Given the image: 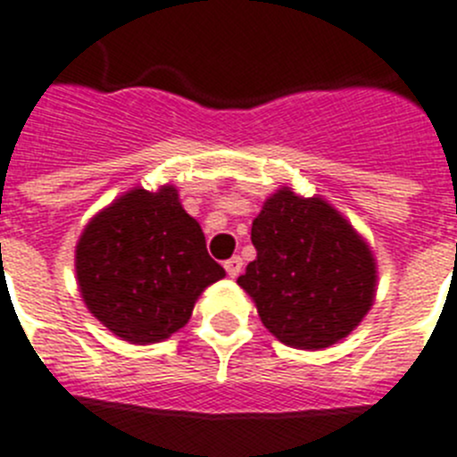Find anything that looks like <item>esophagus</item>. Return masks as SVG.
I'll return each mask as SVG.
<instances>
[{"mask_svg": "<svg viewBox=\"0 0 457 457\" xmlns=\"http://www.w3.org/2000/svg\"><path fill=\"white\" fill-rule=\"evenodd\" d=\"M241 267H244V260H241L239 255L229 257V260L225 262V271H228L229 278H237V276H239Z\"/></svg>", "mask_w": 457, "mask_h": 457, "instance_id": "obj_1", "label": "esophagus"}]
</instances>
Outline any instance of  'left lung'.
<instances>
[{"mask_svg": "<svg viewBox=\"0 0 457 457\" xmlns=\"http://www.w3.org/2000/svg\"><path fill=\"white\" fill-rule=\"evenodd\" d=\"M257 257L237 283L280 343L322 349L370 311L375 260L352 225L322 197L278 190L253 220Z\"/></svg>", "mask_w": 457, "mask_h": 457, "instance_id": "8db88e82", "label": "left lung"}]
</instances>
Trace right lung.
Wrapping results in <instances>:
<instances>
[{
    "mask_svg": "<svg viewBox=\"0 0 457 457\" xmlns=\"http://www.w3.org/2000/svg\"><path fill=\"white\" fill-rule=\"evenodd\" d=\"M75 271L94 317L135 345L179 331L206 285L225 276L172 186L135 188L91 218L78 241Z\"/></svg>",
    "mask_w": 457,
    "mask_h": 457,
    "instance_id": "obj_1",
    "label": "right lung"
}]
</instances>
